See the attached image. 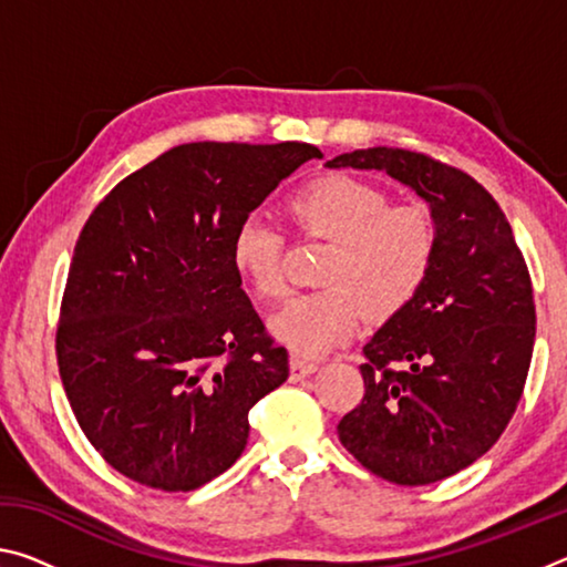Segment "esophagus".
Here are the masks:
<instances>
[{
	"mask_svg": "<svg viewBox=\"0 0 567 567\" xmlns=\"http://www.w3.org/2000/svg\"><path fill=\"white\" fill-rule=\"evenodd\" d=\"M315 370H318V364H315V362H307V360H300V358L290 360V380L292 382H300L305 378H310Z\"/></svg>",
	"mask_w": 567,
	"mask_h": 567,
	"instance_id": "34e87169",
	"label": "esophagus"
}]
</instances>
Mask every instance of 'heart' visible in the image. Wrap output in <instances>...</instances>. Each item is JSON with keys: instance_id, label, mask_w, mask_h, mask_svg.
Returning a JSON list of instances; mask_svg holds the SVG:
<instances>
[{"instance_id": "heart-1", "label": "heart", "mask_w": 567, "mask_h": 567, "mask_svg": "<svg viewBox=\"0 0 567 567\" xmlns=\"http://www.w3.org/2000/svg\"><path fill=\"white\" fill-rule=\"evenodd\" d=\"M287 215L302 235L332 243L322 265V292L302 295L270 320L297 358H322L360 330L364 312L395 318L415 300L435 260L437 233L425 207L392 205L368 179L330 172L295 192ZM280 229L249 217L233 235V267L262 300L287 290Z\"/></svg>"}]
</instances>
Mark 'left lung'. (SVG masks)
Wrapping results in <instances>:
<instances>
[{
	"label": "left lung",
	"instance_id": "left-lung-1",
	"mask_svg": "<svg viewBox=\"0 0 567 567\" xmlns=\"http://www.w3.org/2000/svg\"><path fill=\"white\" fill-rule=\"evenodd\" d=\"M328 167L388 172L435 223L427 280L362 348L364 398L338 435L390 483H437L497 443L523 395L535 342L530 275L503 209L465 172L395 147L354 150Z\"/></svg>",
	"mask_w": 567,
	"mask_h": 567
}]
</instances>
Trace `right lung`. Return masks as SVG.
Instances as JSON below:
<instances>
[{
  "label": "right lung",
  "mask_w": 567,
  "mask_h": 567,
  "mask_svg": "<svg viewBox=\"0 0 567 567\" xmlns=\"http://www.w3.org/2000/svg\"><path fill=\"white\" fill-rule=\"evenodd\" d=\"M305 142H189L124 177L90 215L66 277L56 362L94 450L187 493L243 455L247 412L290 375L233 267V235Z\"/></svg>",
  "instance_id": "right-lung-1"
}]
</instances>
